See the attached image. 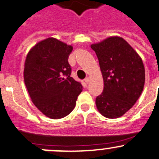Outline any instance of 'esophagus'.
Instances as JSON below:
<instances>
[{
    "instance_id": "esophagus-1",
    "label": "esophagus",
    "mask_w": 159,
    "mask_h": 159,
    "mask_svg": "<svg viewBox=\"0 0 159 159\" xmlns=\"http://www.w3.org/2000/svg\"><path fill=\"white\" fill-rule=\"evenodd\" d=\"M89 81H90V78H86L85 79H84V82H85L86 84H88Z\"/></svg>"
}]
</instances>
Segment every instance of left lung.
I'll use <instances>...</instances> for the list:
<instances>
[{
	"mask_svg": "<svg viewBox=\"0 0 159 159\" xmlns=\"http://www.w3.org/2000/svg\"><path fill=\"white\" fill-rule=\"evenodd\" d=\"M99 62L104 81L97 96L98 112L106 118L122 116L142 93L145 70L142 59L122 37L111 36L91 45Z\"/></svg>",
	"mask_w": 159,
	"mask_h": 159,
	"instance_id": "left-lung-1",
	"label": "left lung"
}]
</instances>
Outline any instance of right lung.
<instances>
[{"instance_id":"add662e5","label":"right lung","mask_w":159,"mask_h":159,"mask_svg":"<svg viewBox=\"0 0 159 159\" xmlns=\"http://www.w3.org/2000/svg\"><path fill=\"white\" fill-rule=\"evenodd\" d=\"M73 47L50 37L30 49L24 81L32 102L46 116L61 119L75 107L82 84L70 77L68 57Z\"/></svg>"}]
</instances>
